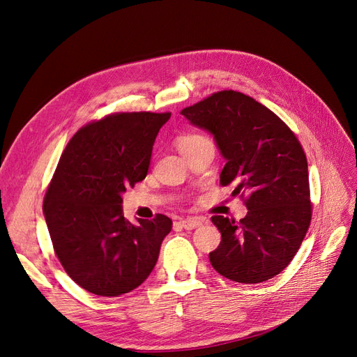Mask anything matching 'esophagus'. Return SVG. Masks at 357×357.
Here are the masks:
<instances>
[{
	"label": "esophagus",
	"mask_w": 357,
	"mask_h": 357,
	"mask_svg": "<svg viewBox=\"0 0 357 357\" xmlns=\"http://www.w3.org/2000/svg\"><path fill=\"white\" fill-rule=\"evenodd\" d=\"M178 223H180L181 228H185V229H188V231H192V229L198 228V226H201V225H202V220H201V219H195V218H192V219H185V220H180Z\"/></svg>",
	"instance_id": "34e87169"
}]
</instances>
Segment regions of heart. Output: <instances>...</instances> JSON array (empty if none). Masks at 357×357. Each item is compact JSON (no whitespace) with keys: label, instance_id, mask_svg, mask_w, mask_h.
Here are the masks:
<instances>
[{"label":"heart","instance_id":"heart-1","mask_svg":"<svg viewBox=\"0 0 357 357\" xmlns=\"http://www.w3.org/2000/svg\"><path fill=\"white\" fill-rule=\"evenodd\" d=\"M208 144H211V142L202 134H185V135H180L177 138V147L183 155L192 152V150H197L199 147L208 146Z\"/></svg>","mask_w":357,"mask_h":357}]
</instances>
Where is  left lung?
<instances>
[{"label": "left lung", "mask_w": 357, "mask_h": 357, "mask_svg": "<svg viewBox=\"0 0 357 357\" xmlns=\"http://www.w3.org/2000/svg\"><path fill=\"white\" fill-rule=\"evenodd\" d=\"M181 114L208 131L226 164L220 185L248 193L247 215L238 223L223 215L211 222L222 241L210 253L220 275L255 284L290 264L311 222L308 164L289 126L265 105L241 92L220 91Z\"/></svg>", "instance_id": "left-lung-1"}]
</instances>
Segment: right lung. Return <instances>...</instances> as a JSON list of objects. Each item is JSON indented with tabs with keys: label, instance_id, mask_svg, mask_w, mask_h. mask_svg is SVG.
I'll use <instances>...</instances> for the list:
<instances>
[{
	"label": "right lung",
	"instance_id": "1",
	"mask_svg": "<svg viewBox=\"0 0 357 357\" xmlns=\"http://www.w3.org/2000/svg\"><path fill=\"white\" fill-rule=\"evenodd\" d=\"M171 113H114L79 129L59 159L43 213L67 274L98 296H119L153 271L172 228L164 214L125 219L122 195L147 176Z\"/></svg>",
	"mask_w": 357,
	"mask_h": 357
}]
</instances>
